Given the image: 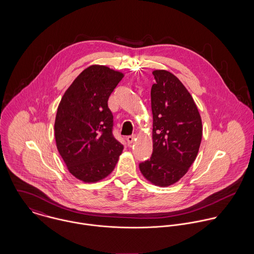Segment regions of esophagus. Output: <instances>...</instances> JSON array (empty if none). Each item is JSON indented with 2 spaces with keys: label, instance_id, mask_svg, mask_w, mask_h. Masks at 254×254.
<instances>
[{
  "label": "esophagus",
  "instance_id": "1",
  "mask_svg": "<svg viewBox=\"0 0 254 254\" xmlns=\"http://www.w3.org/2000/svg\"><path fill=\"white\" fill-rule=\"evenodd\" d=\"M134 140H135V136L133 135V136H128L127 138H126V141H127V143L129 144V145H131L133 142H134Z\"/></svg>",
  "mask_w": 254,
  "mask_h": 254
}]
</instances>
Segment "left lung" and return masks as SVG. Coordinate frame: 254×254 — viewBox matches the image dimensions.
<instances>
[{
	"instance_id": "8db88e82",
	"label": "left lung",
	"mask_w": 254,
	"mask_h": 254,
	"mask_svg": "<svg viewBox=\"0 0 254 254\" xmlns=\"http://www.w3.org/2000/svg\"><path fill=\"white\" fill-rule=\"evenodd\" d=\"M150 91L152 154L139 164L147 181L167 187L179 181L193 163L202 137L201 118L181 81L166 70H154Z\"/></svg>"
}]
</instances>
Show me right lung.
<instances>
[{
	"instance_id": "obj_1",
	"label": "right lung",
	"mask_w": 254,
	"mask_h": 254,
	"mask_svg": "<svg viewBox=\"0 0 254 254\" xmlns=\"http://www.w3.org/2000/svg\"><path fill=\"white\" fill-rule=\"evenodd\" d=\"M123 73L91 65L64 93L57 111L55 137L69 172L85 183L100 181L113 171L123 145L113 134L110 94Z\"/></svg>"
}]
</instances>
